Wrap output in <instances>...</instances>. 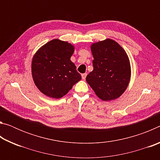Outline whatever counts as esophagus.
Returning a JSON list of instances; mask_svg holds the SVG:
<instances>
[{"label":"esophagus","instance_id":"obj_1","mask_svg":"<svg viewBox=\"0 0 160 160\" xmlns=\"http://www.w3.org/2000/svg\"><path fill=\"white\" fill-rule=\"evenodd\" d=\"M86 76H87V73H83V74H82V78L83 80L85 79Z\"/></svg>","mask_w":160,"mask_h":160}]
</instances>
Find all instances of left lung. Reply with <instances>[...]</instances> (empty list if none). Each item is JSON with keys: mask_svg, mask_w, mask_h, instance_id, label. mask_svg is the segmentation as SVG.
Masks as SVG:
<instances>
[{"mask_svg": "<svg viewBox=\"0 0 160 160\" xmlns=\"http://www.w3.org/2000/svg\"><path fill=\"white\" fill-rule=\"evenodd\" d=\"M93 70L86 77L97 96L111 101L122 94L131 79V70L125 50L114 40L107 39L91 45Z\"/></svg>", "mask_w": 160, "mask_h": 160, "instance_id": "8db88e82", "label": "left lung"}]
</instances>
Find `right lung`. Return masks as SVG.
I'll use <instances>...</instances> for the list:
<instances>
[{
	"instance_id": "right-lung-1",
	"label": "right lung",
	"mask_w": 160,
	"mask_h": 160,
	"mask_svg": "<svg viewBox=\"0 0 160 160\" xmlns=\"http://www.w3.org/2000/svg\"><path fill=\"white\" fill-rule=\"evenodd\" d=\"M75 47L58 39L39 48L32 61V75L37 88L46 96L59 99L81 80L75 65L70 61Z\"/></svg>"
}]
</instances>
